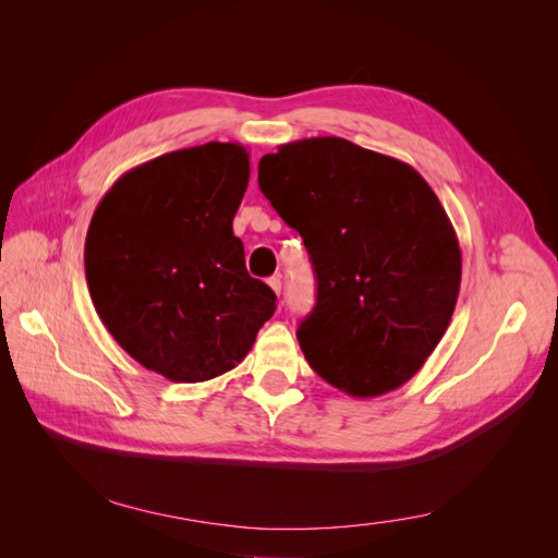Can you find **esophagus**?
<instances>
[{"label": "esophagus", "instance_id": "1", "mask_svg": "<svg viewBox=\"0 0 558 558\" xmlns=\"http://www.w3.org/2000/svg\"><path fill=\"white\" fill-rule=\"evenodd\" d=\"M269 287L276 291V294L280 296V289H282V280H280V276H274V278H269Z\"/></svg>", "mask_w": 558, "mask_h": 558}]
</instances>
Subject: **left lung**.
Returning a JSON list of instances; mask_svg holds the SVG:
<instances>
[{"label": "left lung", "mask_w": 558, "mask_h": 558, "mask_svg": "<svg viewBox=\"0 0 558 558\" xmlns=\"http://www.w3.org/2000/svg\"><path fill=\"white\" fill-rule=\"evenodd\" d=\"M257 183L314 264L316 305L296 332L307 364L353 398L409 383L446 335L461 284L457 232L434 190L343 137L280 144Z\"/></svg>", "instance_id": "1"}]
</instances>
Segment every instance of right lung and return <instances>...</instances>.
<instances>
[{
    "mask_svg": "<svg viewBox=\"0 0 558 558\" xmlns=\"http://www.w3.org/2000/svg\"><path fill=\"white\" fill-rule=\"evenodd\" d=\"M248 175L242 144L171 151L120 175L87 228L85 280L101 324L171 383L238 366L276 312L232 234Z\"/></svg>",
    "mask_w": 558,
    "mask_h": 558,
    "instance_id": "obj_1",
    "label": "right lung"
}]
</instances>
